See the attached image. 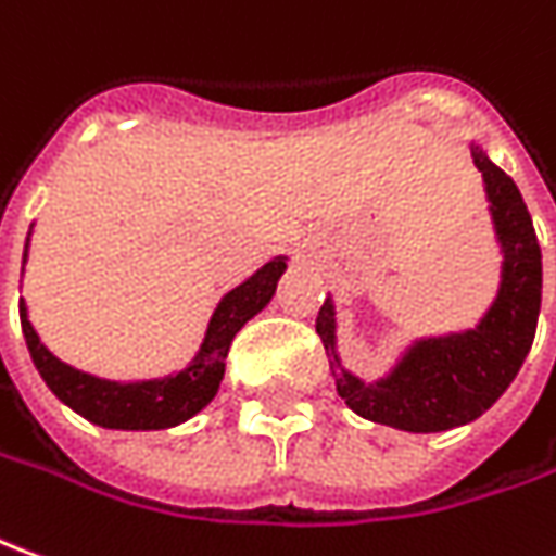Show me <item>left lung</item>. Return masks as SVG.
Returning <instances> with one entry per match:
<instances>
[{"instance_id": "left-lung-1", "label": "left lung", "mask_w": 556, "mask_h": 556, "mask_svg": "<svg viewBox=\"0 0 556 556\" xmlns=\"http://www.w3.org/2000/svg\"><path fill=\"white\" fill-rule=\"evenodd\" d=\"M471 161L484 179L486 210L502 252L500 289L478 326L435 338H417L395 358L387 377L365 383L346 371L338 353V307L326 298L316 334L326 343L338 395L365 420L402 432H447L478 420L511 387L530 353L542 307V249L530 210L515 179L475 139Z\"/></svg>"}]
</instances>
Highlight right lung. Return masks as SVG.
I'll list each match as a JSON object with an SVG mask.
<instances>
[{
  "mask_svg": "<svg viewBox=\"0 0 556 556\" xmlns=\"http://www.w3.org/2000/svg\"><path fill=\"white\" fill-rule=\"evenodd\" d=\"M33 233V225H29ZM29 255V237L24 247V264ZM289 258L277 255L258 267L247 282L230 289L210 316V326L194 358L182 371L151 380H105L97 374L78 371L56 358L45 343L39 331L29 323V309L21 301V328H24L29 356L39 368L41 380L54 392L63 405H70L85 420L97 422L103 429H124V432H151V429H169L191 420L215 399L225 377V358L230 341L252 316H258L277 292L279 277L286 274Z\"/></svg>",
  "mask_w": 556,
  "mask_h": 556,
  "instance_id": "obj_1",
  "label": "right lung"
}]
</instances>
